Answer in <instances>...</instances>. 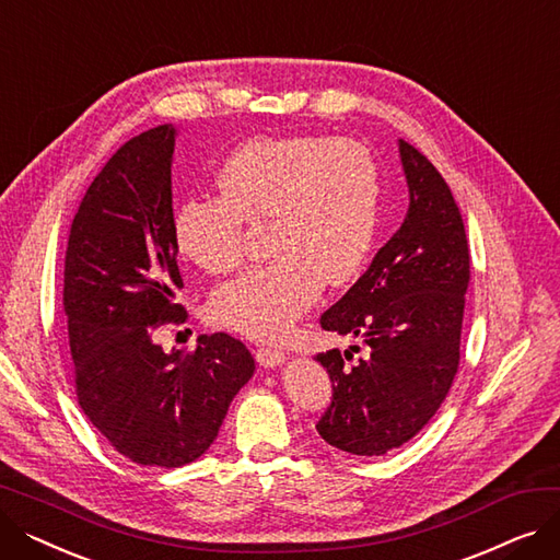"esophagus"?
Returning <instances> with one entry per match:
<instances>
[{"mask_svg":"<svg viewBox=\"0 0 560 560\" xmlns=\"http://www.w3.org/2000/svg\"><path fill=\"white\" fill-rule=\"evenodd\" d=\"M254 357L262 368H277L285 361V351L279 347H272V345H260V347H256Z\"/></svg>","mask_w":560,"mask_h":560,"instance_id":"obj_1","label":"esophagus"}]
</instances>
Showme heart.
Segmentation results:
<instances>
[{
  "label": "heart",
  "instance_id": "1",
  "mask_svg": "<svg viewBox=\"0 0 560 560\" xmlns=\"http://www.w3.org/2000/svg\"><path fill=\"white\" fill-rule=\"evenodd\" d=\"M220 197H190L174 213L179 254L211 275L233 272L247 252V224L268 222V262L222 283L211 315L252 338H279L322 288L357 279L370 258L381 174L354 140L254 138L218 170Z\"/></svg>",
  "mask_w": 560,
  "mask_h": 560
}]
</instances>
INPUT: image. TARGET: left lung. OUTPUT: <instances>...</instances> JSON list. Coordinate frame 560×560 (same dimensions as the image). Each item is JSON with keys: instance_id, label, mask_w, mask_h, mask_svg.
Here are the masks:
<instances>
[{"instance_id": "obj_1", "label": "left lung", "mask_w": 560, "mask_h": 560, "mask_svg": "<svg viewBox=\"0 0 560 560\" xmlns=\"http://www.w3.org/2000/svg\"><path fill=\"white\" fill-rule=\"evenodd\" d=\"M408 213L368 272L319 325L359 336L368 354L322 351L315 359L334 384L317 420L329 445L357 456H381L408 443L445 401L460 361L469 252L454 195L433 163L399 140Z\"/></svg>"}]
</instances>
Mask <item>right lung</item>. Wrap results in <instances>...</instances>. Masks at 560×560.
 <instances>
[{
  "label": "right lung",
  "mask_w": 560,
  "mask_h": 560,
  "mask_svg": "<svg viewBox=\"0 0 560 560\" xmlns=\"http://www.w3.org/2000/svg\"><path fill=\"white\" fill-rule=\"evenodd\" d=\"M172 125L127 140L88 186L63 272L74 390L85 418L129 460L182 467L213 445L231 399L254 374L229 334L165 354L163 325H182L184 279L172 238Z\"/></svg>",
  "instance_id": "right-lung-1"
}]
</instances>
